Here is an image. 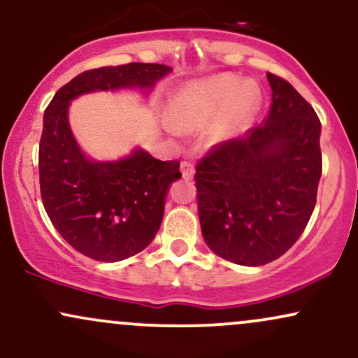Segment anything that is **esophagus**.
Returning <instances> with one entry per match:
<instances>
[{"label":"esophagus","mask_w":358,"mask_h":358,"mask_svg":"<svg viewBox=\"0 0 358 358\" xmlns=\"http://www.w3.org/2000/svg\"><path fill=\"white\" fill-rule=\"evenodd\" d=\"M180 170H182V176L185 180H190L193 176V163L192 162H182V165H180Z\"/></svg>","instance_id":"34e87169"}]
</instances>
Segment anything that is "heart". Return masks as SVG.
<instances>
[{"label": "heart", "instance_id": "1", "mask_svg": "<svg viewBox=\"0 0 358 358\" xmlns=\"http://www.w3.org/2000/svg\"><path fill=\"white\" fill-rule=\"evenodd\" d=\"M241 101L250 108L256 96L249 85H239L234 79H215L180 89L171 99V119L180 127H196L225 113Z\"/></svg>", "mask_w": 358, "mask_h": 358}]
</instances>
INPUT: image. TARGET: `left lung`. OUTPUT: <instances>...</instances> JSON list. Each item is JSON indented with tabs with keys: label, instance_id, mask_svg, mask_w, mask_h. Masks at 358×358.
<instances>
[{
	"label": "left lung",
	"instance_id": "obj_1",
	"mask_svg": "<svg viewBox=\"0 0 358 358\" xmlns=\"http://www.w3.org/2000/svg\"><path fill=\"white\" fill-rule=\"evenodd\" d=\"M269 114L244 136L213 145L195 168L203 239L241 266L281 257L313 213L322 176L315 109L289 82L268 73Z\"/></svg>",
	"mask_w": 358,
	"mask_h": 358
}]
</instances>
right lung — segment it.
Returning a JSON list of instances; mask_svg holds the SVG:
<instances>
[{"label":"right lung","mask_w":358,"mask_h":358,"mask_svg":"<svg viewBox=\"0 0 358 358\" xmlns=\"http://www.w3.org/2000/svg\"><path fill=\"white\" fill-rule=\"evenodd\" d=\"M171 69L131 64L85 71L57 90L45 109L40 138V193L47 215L73 249L101 262L127 259L155 239L165 196L178 180L180 162H162L143 150L114 163L89 162L67 121L73 97L92 90L153 87Z\"/></svg>","instance_id":"obj_1"}]
</instances>
